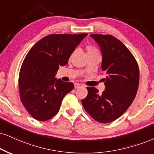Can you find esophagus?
<instances>
[{
  "label": "esophagus",
  "instance_id": "1",
  "mask_svg": "<svg viewBox=\"0 0 154 154\" xmlns=\"http://www.w3.org/2000/svg\"><path fill=\"white\" fill-rule=\"evenodd\" d=\"M74 87H75V88H80V87H83V85L81 84V83H75V84H74Z\"/></svg>",
  "mask_w": 154,
  "mask_h": 154
}]
</instances>
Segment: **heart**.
I'll list each match as a JSON object with an SVG mask.
<instances>
[{"mask_svg": "<svg viewBox=\"0 0 154 154\" xmlns=\"http://www.w3.org/2000/svg\"><path fill=\"white\" fill-rule=\"evenodd\" d=\"M86 51H87V54H94V53H98L97 49H96L94 46H91V45H88V46L86 47ZM72 55H71V56H72Z\"/></svg>", "mask_w": 154, "mask_h": 154, "instance_id": "1", "label": "heart"}]
</instances>
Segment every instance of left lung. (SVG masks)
I'll list each match as a JSON object with an SVG mask.
<instances>
[{"label":"left lung","instance_id":"obj_1","mask_svg":"<svg viewBox=\"0 0 154 154\" xmlns=\"http://www.w3.org/2000/svg\"><path fill=\"white\" fill-rule=\"evenodd\" d=\"M100 48L101 70L107 76L103 79L105 91L101 94L94 87H87L88 95L82 105L94 120L100 123L112 122L119 119L131 105L139 83L137 62L126 45L111 35L91 34Z\"/></svg>","mask_w":154,"mask_h":154}]
</instances>
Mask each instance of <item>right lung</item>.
Here are the masks:
<instances>
[{
    "mask_svg": "<svg viewBox=\"0 0 154 154\" xmlns=\"http://www.w3.org/2000/svg\"><path fill=\"white\" fill-rule=\"evenodd\" d=\"M87 35L51 34L28 51L19 73V92L23 105L35 119L45 121L54 117L64 96L73 90V83L63 82L55 75Z\"/></svg>",
    "mask_w": 154,
    "mask_h": 154,
    "instance_id": "1",
    "label": "right lung"
}]
</instances>
